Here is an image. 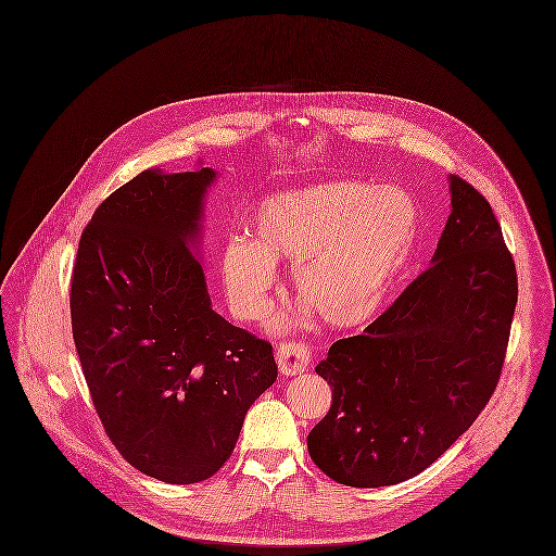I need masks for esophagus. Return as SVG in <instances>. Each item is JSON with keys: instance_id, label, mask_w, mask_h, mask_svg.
I'll return each instance as SVG.
<instances>
[{"instance_id": "obj_1", "label": "esophagus", "mask_w": 556, "mask_h": 556, "mask_svg": "<svg viewBox=\"0 0 556 556\" xmlns=\"http://www.w3.org/2000/svg\"><path fill=\"white\" fill-rule=\"evenodd\" d=\"M312 363V354L301 341H283L277 348V365L283 376H296L305 371Z\"/></svg>"}]
</instances>
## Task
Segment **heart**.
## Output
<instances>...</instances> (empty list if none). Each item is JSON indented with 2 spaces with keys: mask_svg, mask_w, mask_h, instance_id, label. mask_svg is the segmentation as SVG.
Listing matches in <instances>:
<instances>
[{
  "mask_svg": "<svg viewBox=\"0 0 556 556\" xmlns=\"http://www.w3.org/2000/svg\"><path fill=\"white\" fill-rule=\"evenodd\" d=\"M419 208L393 185L325 182L260 202L249 242L223 253V281L242 320H264L273 307L275 264L292 262V286L323 323L348 329L367 323L404 268Z\"/></svg>",
  "mask_w": 556,
  "mask_h": 556,
  "instance_id": "heart-1",
  "label": "heart"
}]
</instances>
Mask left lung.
I'll use <instances>...</instances> for the list:
<instances>
[{"label":"left lung","instance_id":"left-lung-1","mask_svg":"<svg viewBox=\"0 0 556 556\" xmlns=\"http://www.w3.org/2000/svg\"><path fill=\"white\" fill-rule=\"evenodd\" d=\"M448 189L432 266L316 367L333 404L307 448L337 483L380 488L419 475L475 424L498 384L516 264L490 202L453 174Z\"/></svg>","mask_w":556,"mask_h":556}]
</instances>
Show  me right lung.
Instances as JSON below:
<instances>
[{
	"label": "right lung",
	"mask_w": 556,
	"mask_h": 556,
	"mask_svg": "<svg viewBox=\"0 0 556 556\" xmlns=\"http://www.w3.org/2000/svg\"><path fill=\"white\" fill-rule=\"evenodd\" d=\"M215 169H146L94 211L73 268L81 369L122 457L187 485L229 459L251 404L277 380L273 345L213 312L195 257Z\"/></svg>",
	"instance_id": "1"
}]
</instances>
